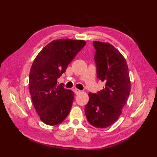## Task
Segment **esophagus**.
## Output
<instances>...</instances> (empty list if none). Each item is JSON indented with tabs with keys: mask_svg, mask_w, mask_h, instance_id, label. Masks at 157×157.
<instances>
[{
	"mask_svg": "<svg viewBox=\"0 0 157 157\" xmlns=\"http://www.w3.org/2000/svg\"><path fill=\"white\" fill-rule=\"evenodd\" d=\"M73 90H74V92L76 94H79V93L81 92V90H79V89H77V88L73 89Z\"/></svg>",
	"mask_w": 157,
	"mask_h": 157,
	"instance_id": "34e87169",
	"label": "esophagus"
}]
</instances>
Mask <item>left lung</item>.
<instances>
[{"label":"left lung","mask_w":157,"mask_h":157,"mask_svg":"<svg viewBox=\"0 0 157 157\" xmlns=\"http://www.w3.org/2000/svg\"><path fill=\"white\" fill-rule=\"evenodd\" d=\"M94 61L97 78L105 86L96 94L89 93L85 106L88 122L98 128L113 124L121 114L129 97L130 84L128 67L123 56L109 43L94 41Z\"/></svg>","instance_id":"left-lung-1"}]
</instances>
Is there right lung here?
Returning a JSON list of instances; mask_svg holds the SVG:
<instances>
[{"label":"right lung","instance_id":"add662e5","mask_svg":"<svg viewBox=\"0 0 157 157\" xmlns=\"http://www.w3.org/2000/svg\"><path fill=\"white\" fill-rule=\"evenodd\" d=\"M85 44L81 40H55L42 49L32 63L29 92L40 119L46 125L59 124L70 112L74 93L58 85L57 79Z\"/></svg>","mask_w":157,"mask_h":157}]
</instances>
